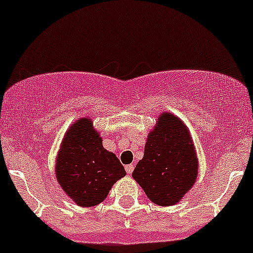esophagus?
Wrapping results in <instances>:
<instances>
[{"label": "esophagus", "mask_w": 253, "mask_h": 253, "mask_svg": "<svg viewBox=\"0 0 253 253\" xmlns=\"http://www.w3.org/2000/svg\"><path fill=\"white\" fill-rule=\"evenodd\" d=\"M125 169H126L127 174H132V172H133L134 167L132 164H129V165H126V167H125Z\"/></svg>", "instance_id": "34e87169"}]
</instances>
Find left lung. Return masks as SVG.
I'll return each mask as SVG.
<instances>
[{
	"label": "left lung",
	"instance_id": "obj_1",
	"mask_svg": "<svg viewBox=\"0 0 253 253\" xmlns=\"http://www.w3.org/2000/svg\"><path fill=\"white\" fill-rule=\"evenodd\" d=\"M198 159L185 122L175 115L160 114L149 132L144 157L132 176L147 197L158 206H174L195 185Z\"/></svg>",
	"mask_w": 253,
	"mask_h": 253
}]
</instances>
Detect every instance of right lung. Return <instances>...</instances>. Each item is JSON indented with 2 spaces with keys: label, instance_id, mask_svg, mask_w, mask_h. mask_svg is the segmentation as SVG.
Instances as JSON below:
<instances>
[{
  "label": "right lung",
  "instance_id": "obj_1",
  "mask_svg": "<svg viewBox=\"0 0 253 253\" xmlns=\"http://www.w3.org/2000/svg\"><path fill=\"white\" fill-rule=\"evenodd\" d=\"M55 165L60 186L81 207L103 202L112 185L126 175L116 155L103 147L91 120L84 117L66 132Z\"/></svg>",
  "mask_w": 253,
  "mask_h": 253
}]
</instances>
